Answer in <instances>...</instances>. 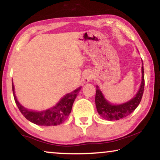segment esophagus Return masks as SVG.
I'll return each instance as SVG.
<instances>
[{"mask_svg":"<svg viewBox=\"0 0 160 160\" xmlns=\"http://www.w3.org/2000/svg\"><path fill=\"white\" fill-rule=\"evenodd\" d=\"M93 77V74L91 71H87L83 75V82L84 83H88L90 82V80Z\"/></svg>","mask_w":160,"mask_h":160,"instance_id":"34e87169","label":"esophagus"}]
</instances>
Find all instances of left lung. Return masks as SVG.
Masks as SVG:
<instances>
[{
	"instance_id": "left-lung-1",
	"label": "left lung",
	"mask_w": 160,
	"mask_h": 160,
	"mask_svg": "<svg viewBox=\"0 0 160 160\" xmlns=\"http://www.w3.org/2000/svg\"><path fill=\"white\" fill-rule=\"evenodd\" d=\"M141 71L142 80L138 92L132 99L124 102V103L119 105L111 104L105 98L99 87L96 86L95 105L98 112L100 117L103 118L104 119L108 120V121H114V120H119L128 117L135 110V108L138 106L139 103L141 102L143 94L144 85H145L143 61H142Z\"/></svg>"
}]
</instances>
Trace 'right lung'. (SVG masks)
Wrapping results in <instances>:
<instances>
[{"label": "right lung", "instance_id": "right-lung-1", "mask_svg": "<svg viewBox=\"0 0 160 160\" xmlns=\"http://www.w3.org/2000/svg\"><path fill=\"white\" fill-rule=\"evenodd\" d=\"M81 88L82 87H79L74 91L65 95L51 108L42 111H33L25 108L18 102L15 95L14 84L12 83V90L15 102L22 114L30 122L41 126L58 125L64 122L71 112L73 102Z\"/></svg>", "mask_w": 160, "mask_h": 160}]
</instances>
